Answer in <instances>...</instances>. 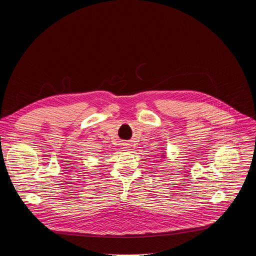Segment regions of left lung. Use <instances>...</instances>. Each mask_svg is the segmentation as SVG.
Listing matches in <instances>:
<instances>
[{
  "instance_id": "left-lung-1",
  "label": "left lung",
  "mask_w": 256,
  "mask_h": 256,
  "mask_svg": "<svg viewBox=\"0 0 256 256\" xmlns=\"http://www.w3.org/2000/svg\"><path fill=\"white\" fill-rule=\"evenodd\" d=\"M163 154H164V152H163ZM160 158H162V156H160Z\"/></svg>"
}]
</instances>
